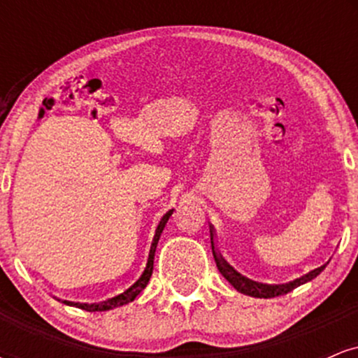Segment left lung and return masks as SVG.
I'll return each mask as SVG.
<instances>
[{
    "instance_id": "8db88e82",
    "label": "left lung",
    "mask_w": 358,
    "mask_h": 358,
    "mask_svg": "<svg viewBox=\"0 0 358 358\" xmlns=\"http://www.w3.org/2000/svg\"><path fill=\"white\" fill-rule=\"evenodd\" d=\"M215 237H217L215 229H213V225L210 224V244H212L213 259H215V262H217V269L220 271L222 276L227 279V281L231 282V285L236 287L239 293L248 294V296H252V298H276V296H281V294L289 293V291H293L294 287L305 285V282L315 279L324 268H327L328 262H330L328 261L327 264L320 266V268L310 271V273L303 274V276L293 279V281H289V282H282V285H268V282H259V281H254V279L245 278L244 274L239 273V271L234 269L232 266L229 264L224 257H222L219 249H217Z\"/></svg>"
}]
</instances>
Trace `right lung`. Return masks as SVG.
<instances>
[{
    "label": "right lung",
    "mask_w": 358,
    "mask_h": 358,
    "mask_svg": "<svg viewBox=\"0 0 358 358\" xmlns=\"http://www.w3.org/2000/svg\"><path fill=\"white\" fill-rule=\"evenodd\" d=\"M173 210H175V208L168 210L165 215L162 217L159 224L156 225L153 241H151V245H150V252H148L145 271H143V274L138 278V281L134 282V285H131L126 291H122L121 294H117V296L109 298V299H106V301H99V303H79V301H67V299H59V298H57V299L64 303V305L80 308V310H85V311H109V310H114V308H119V306H122V305H127V303L134 301V298H136L138 294L141 293V291L148 286V282H150L151 274H153V262H155L156 245H158L159 236H162L163 229H165L166 222L171 217V213H173Z\"/></svg>",
    "instance_id": "obj_1"
}]
</instances>
